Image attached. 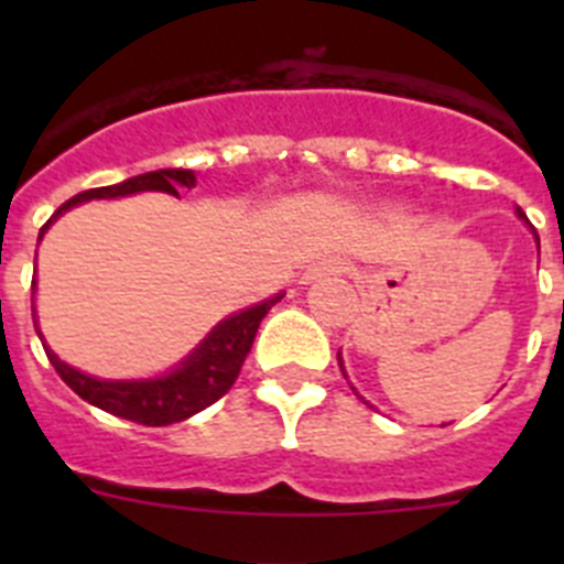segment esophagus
I'll return each mask as SVG.
<instances>
[{
  "label": "esophagus",
  "mask_w": 564,
  "mask_h": 564,
  "mask_svg": "<svg viewBox=\"0 0 564 564\" xmlns=\"http://www.w3.org/2000/svg\"><path fill=\"white\" fill-rule=\"evenodd\" d=\"M341 273H347V262H341V259H322V262H316V265L307 268L305 279H318V276H341Z\"/></svg>",
  "instance_id": "1"
}]
</instances>
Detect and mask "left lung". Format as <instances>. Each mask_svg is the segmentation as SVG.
<instances>
[{"label":"left lung","instance_id":"1","mask_svg":"<svg viewBox=\"0 0 564 564\" xmlns=\"http://www.w3.org/2000/svg\"><path fill=\"white\" fill-rule=\"evenodd\" d=\"M517 217L528 223V217H525V212H522V208H517ZM536 246H540V237H536ZM338 367H341V356H338ZM341 372H344V367H341Z\"/></svg>","mask_w":564,"mask_h":564}]
</instances>
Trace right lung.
I'll return each mask as SVG.
<instances>
[{
    "instance_id": "1",
    "label": "right lung",
    "mask_w": 564,
    "mask_h": 564,
    "mask_svg": "<svg viewBox=\"0 0 564 564\" xmlns=\"http://www.w3.org/2000/svg\"><path fill=\"white\" fill-rule=\"evenodd\" d=\"M194 172L192 169H158V172L138 174L129 181L118 183V186H104V188H89V192L69 197L62 208L42 226V234L47 231L50 223L56 220L58 214L67 208L78 206L87 200H101V197H127L134 192H166L181 197L177 188H192L194 186ZM39 234V239H42ZM285 293L259 302V305L239 311L234 316L223 318L220 325L214 327L197 347L192 356L183 358L172 372L161 378H147V381H101L87 372L76 370L64 364L56 352L50 350L44 344L50 364L56 367L62 381L67 383L69 390L82 395L84 401L98 406V410L109 412V415L127 417V421L143 423V426H169V423H181L186 417L197 415L214 401H220L237 381L242 361L251 352L253 336L259 330V322L265 318V313L276 305L279 299ZM36 325V322H33ZM42 338V330H36Z\"/></svg>"
}]
</instances>
